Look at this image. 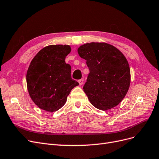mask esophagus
Instances as JSON below:
<instances>
[{
    "label": "esophagus",
    "instance_id": "esophagus-1",
    "mask_svg": "<svg viewBox=\"0 0 159 159\" xmlns=\"http://www.w3.org/2000/svg\"><path fill=\"white\" fill-rule=\"evenodd\" d=\"M83 82H84V79H80V80H79V85H80V86H81L82 84H83Z\"/></svg>",
    "mask_w": 159,
    "mask_h": 159
}]
</instances>
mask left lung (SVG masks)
Segmentation results:
<instances>
[{
  "mask_svg": "<svg viewBox=\"0 0 159 159\" xmlns=\"http://www.w3.org/2000/svg\"><path fill=\"white\" fill-rule=\"evenodd\" d=\"M90 69L83 90L96 108L106 111L118 105L128 91L130 69L124 54L106 43H90L77 50Z\"/></svg>",
  "mask_w": 159,
  "mask_h": 159,
  "instance_id": "left-lung-1",
  "label": "left lung"
}]
</instances>
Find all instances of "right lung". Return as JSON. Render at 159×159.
<instances>
[{
    "label": "right lung",
    "mask_w": 159,
    "mask_h": 159,
    "mask_svg": "<svg viewBox=\"0 0 159 159\" xmlns=\"http://www.w3.org/2000/svg\"><path fill=\"white\" fill-rule=\"evenodd\" d=\"M70 51L69 45H49L31 61L26 75L27 90L40 109L48 112L61 109L71 90L79 85L70 76V65L65 61Z\"/></svg>",
    "instance_id": "1"
}]
</instances>
